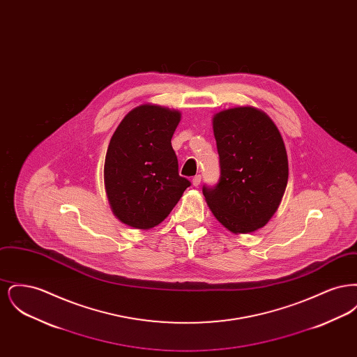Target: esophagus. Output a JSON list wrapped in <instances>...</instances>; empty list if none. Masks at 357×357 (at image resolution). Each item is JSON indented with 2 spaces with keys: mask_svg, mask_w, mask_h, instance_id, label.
Here are the masks:
<instances>
[{
  "mask_svg": "<svg viewBox=\"0 0 357 357\" xmlns=\"http://www.w3.org/2000/svg\"><path fill=\"white\" fill-rule=\"evenodd\" d=\"M201 185V175H195L192 178V186H199Z\"/></svg>",
  "mask_w": 357,
  "mask_h": 357,
  "instance_id": "1",
  "label": "esophagus"
}]
</instances>
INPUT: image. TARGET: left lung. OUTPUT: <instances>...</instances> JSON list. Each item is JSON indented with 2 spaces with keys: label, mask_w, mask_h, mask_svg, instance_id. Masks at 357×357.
Instances as JSON below:
<instances>
[{
  "label": "left lung",
  "mask_w": 357,
  "mask_h": 357,
  "mask_svg": "<svg viewBox=\"0 0 357 357\" xmlns=\"http://www.w3.org/2000/svg\"><path fill=\"white\" fill-rule=\"evenodd\" d=\"M213 131L221 178L204 186L208 208L234 234L264 227L277 211L288 185V155L277 126L255 107L217 112Z\"/></svg>",
  "instance_id": "1"
}]
</instances>
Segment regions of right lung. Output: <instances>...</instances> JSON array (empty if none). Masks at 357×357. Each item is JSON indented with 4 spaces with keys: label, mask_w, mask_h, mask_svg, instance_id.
<instances>
[{
    "label": "right lung",
    "mask_w": 357,
    "mask_h": 357,
    "mask_svg": "<svg viewBox=\"0 0 357 357\" xmlns=\"http://www.w3.org/2000/svg\"><path fill=\"white\" fill-rule=\"evenodd\" d=\"M181 112L142 104L120 121L104 162V186L115 217L149 230L165 221L190 181L178 172L171 137Z\"/></svg>",
    "instance_id": "1"
}]
</instances>
